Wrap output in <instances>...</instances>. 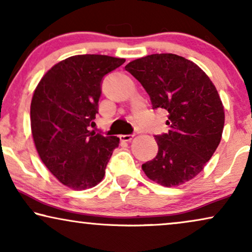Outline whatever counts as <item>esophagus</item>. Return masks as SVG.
I'll list each match as a JSON object with an SVG mask.
<instances>
[{
    "label": "esophagus",
    "mask_w": 252,
    "mask_h": 252,
    "mask_svg": "<svg viewBox=\"0 0 252 252\" xmlns=\"http://www.w3.org/2000/svg\"><path fill=\"white\" fill-rule=\"evenodd\" d=\"M119 137L120 141H123V142H129V141L134 137V135L133 134H128V135H120Z\"/></svg>",
    "instance_id": "34e87169"
}]
</instances>
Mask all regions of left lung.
<instances>
[{"mask_svg": "<svg viewBox=\"0 0 252 252\" xmlns=\"http://www.w3.org/2000/svg\"><path fill=\"white\" fill-rule=\"evenodd\" d=\"M168 112V133L156 135L158 154L142 165L150 180L175 187L201 173L221 140L225 111L217 88L201 67L174 54H154L125 66Z\"/></svg>", "mask_w": 252, "mask_h": 252, "instance_id": "left-lung-1", "label": "left lung"}]
</instances>
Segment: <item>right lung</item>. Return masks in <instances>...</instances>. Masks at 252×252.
I'll return each mask as SVG.
<instances>
[{
  "instance_id": "1",
  "label": "right lung",
  "mask_w": 252,
  "mask_h": 252,
  "mask_svg": "<svg viewBox=\"0 0 252 252\" xmlns=\"http://www.w3.org/2000/svg\"><path fill=\"white\" fill-rule=\"evenodd\" d=\"M125 63L106 55H77L43 75L31 102V128L41 160L61 184L95 187L119 137L88 130L98 112L102 79Z\"/></svg>"
}]
</instances>
